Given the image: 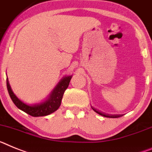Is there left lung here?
<instances>
[{
  "instance_id": "obj_1",
  "label": "left lung",
  "mask_w": 152,
  "mask_h": 152,
  "mask_svg": "<svg viewBox=\"0 0 152 152\" xmlns=\"http://www.w3.org/2000/svg\"><path fill=\"white\" fill-rule=\"evenodd\" d=\"M92 109H93L96 113H98V114L101 115L102 116H105V117H107V118H118V117H120V116H122L121 115H107V114H105V113H101V112H99V111L96 110V109H94V108H92Z\"/></svg>"
}]
</instances>
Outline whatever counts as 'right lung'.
<instances>
[{
	"instance_id": "obj_1",
	"label": "right lung",
	"mask_w": 152,
	"mask_h": 152,
	"mask_svg": "<svg viewBox=\"0 0 152 152\" xmlns=\"http://www.w3.org/2000/svg\"><path fill=\"white\" fill-rule=\"evenodd\" d=\"M71 78H72V76H66V77L63 78V80L59 83V84L56 86L54 90L53 91L52 93L50 96V98L42 103L39 104V105H29L20 101L11 90V88H10L7 79V88L8 90L10 99H12L14 105L18 109L23 111L24 113H27L30 115L34 116V117L45 116L54 113L55 111L57 110L58 108L60 107L63 96L66 89L68 88Z\"/></svg>"
}]
</instances>
